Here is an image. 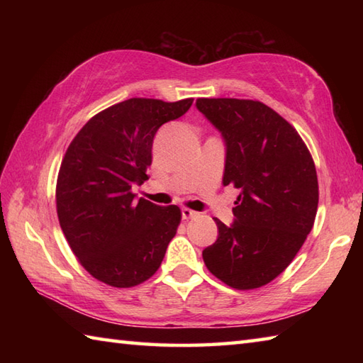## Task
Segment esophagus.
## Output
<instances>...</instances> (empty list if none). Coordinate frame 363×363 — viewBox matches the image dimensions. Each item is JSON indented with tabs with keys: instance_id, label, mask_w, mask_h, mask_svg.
I'll use <instances>...</instances> for the list:
<instances>
[{
	"instance_id": "1",
	"label": "esophagus",
	"mask_w": 363,
	"mask_h": 363,
	"mask_svg": "<svg viewBox=\"0 0 363 363\" xmlns=\"http://www.w3.org/2000/svg\"><path fill=\"white\" fill-rule=\"evenodd\" d=\"M181 213H182V218L184 220H190V218H195V217H198V212H195V211H191V209H186V207H184V209L181 211Z\"/></svg>"
}]
</instances>
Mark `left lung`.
I'll use <instances>...</instances> for the list:
<instances>
[{
  "label": "left lung",
  "instance_id": "1",
  "mask_svg": "<svg viewBox=\"0 0 363 363\" xmlns=\"http://www.w3.org/2000/svg\"><path fill=\"white\" fill-rule=\"evenodd\" d=\"M196 109L225 142L223 186L240 190L233 225L213 218L218 238L203 251L204 264L229 287H262L290 265L311 233L317 169L295 128L264 103L199 98Z\"/></svg>",
  "mask_w": 363,
  "mask_h": 363
}]
</instances>
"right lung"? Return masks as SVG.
Masks as SVG:
<instances>
[{"mask_svg":"<svg viewBox=\"0 0 363 363\" xmlns=\"http://www.w3.org/2000/svg\"><path fill=\"white\" fill-rule=\"evenodd\" d=\"M194 99L130 98L90 118L68 146L56 186L57 217L74 256L107 285L134 287L157 272L181 221L177 206L140 198L157 129Z\"/></svg>","mask_w":363,"mask_h":363,"instance_id":"right-lung-1","label":"right lung"}]
</instances>
